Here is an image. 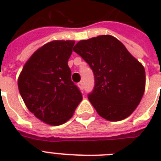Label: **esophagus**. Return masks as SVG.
<instances>
[{
  "mask_svg": "<svg viewBox=\"0 0 161 161\" xmlns=\"http://www.w3.org/2000/svg\"><path fill=\"white\" fill-rule=\"evenodd\" d=\"M78 88H80L81 90H82V89H83V82H80V83H78Z\"/></svg>",
  "mask_w": 161,
  "mask_h": 161,
  "instance_id": "34e87169",
  "label": "esophagus"
}]
</instances>
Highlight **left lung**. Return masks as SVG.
<instances>
[{"label": "left lung", "mask_w": 161, "mask_h": 161, "mask_svg": "<svg viewBox=\"0 0 161 161\" xmlns=\"http://www.w3.org/2000/svg\"><path fill=\"white\" fill-rule=\"evenodd\" d=\"M73 51L86 61L95 85L88 100L108 121L125 119L140 103L145 89V71L125 45L111 35L81 40Z\"/></svg>", "instance_id": "obj_1"}]
</instances>
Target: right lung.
Returning a JSON list of instances; mask_svg holds the SVG:
<instances>
[{"instance_id": "1", "label": "right lung", "mask_w": 161, "mask_h": 161, "mask_svg": "<svg viewBox=\"0 0 161 161\" xmlns=\"http://www.w3.org/2000/svg\"><path fill=\"white\" fill-rule=\"evenodd\" d=\"M74 43L49 42L31 56L19 75L18 89L26 108L47 125L67 122L83 99L68 65Z\"/></svg>"}]
</instances>
